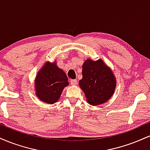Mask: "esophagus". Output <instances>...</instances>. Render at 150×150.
Wrapping results in <instances>:
<instances>
[{
    "instance_id": "1",
    "label": "esophagus",
    "mask_w": 150,
    "mask_h": 150,
    "mask_svg": "<svg viewBox=\"0 0 150 150\" xmlns=\"http://www.w3.org/2000/svg\"><path fill=\"white\" fill-rule=\"evenodd\" d=\"M70 84L72 85H76L77 84V80H70Z\"/></svg>"
}]
</instances>
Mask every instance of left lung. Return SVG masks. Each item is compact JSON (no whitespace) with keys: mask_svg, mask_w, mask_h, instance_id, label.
<instances>
[{"mask_svg":"<svg viewBox=\"0 0 150 150\" xmlns=\"http://www.w3.org/2000/svg\"><path fill=\"white\" fill-rule=\"evenodd\" d=\"M79 85L87 102L97 106L106 102L114 93L116 80L112 70L101 59H87L82 65V78Z\"/></svg>","mask_w":150,"mask_h":150,"instance_id":"left-lung-1","label":"left lung"}]
</instances>
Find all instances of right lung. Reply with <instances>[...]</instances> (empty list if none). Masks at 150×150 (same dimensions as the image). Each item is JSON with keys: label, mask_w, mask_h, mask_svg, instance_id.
I'll return each mask as SVG.
<instances>
[{"label": "right lung", "mask_w": 150, "mask_h": 150, "mask_svg": "<svg viewBox=\"0 0 150 150\" xmlns=\"http://www.w3.org/2000/svg\"><path fill=\"white\" fill-rule=\"evenodd\" d=\"M68 79L56 61L46 62L38 72L35 79V92L42 101L54 104L60 99L64 87L69 85Z\"/></svg>", "instance_id": "obj_1"}]
</instances>
